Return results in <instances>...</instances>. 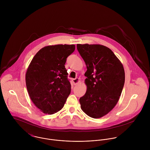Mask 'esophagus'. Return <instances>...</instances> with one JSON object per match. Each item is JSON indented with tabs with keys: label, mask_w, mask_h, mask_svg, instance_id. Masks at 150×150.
<instances>
[{
	"label": "esophagus",
	"mask_w": 150,
	"mask_h": 150,
	"mask_svg": "<svg viewBox=\"0 0 150 150\" xmlns=\"http://www.w3.org/2000/svg\"><path fill=\"white\" fill-rule=\"evenodd\" d=\"M72 81H73V83H74V86H76V85H77V84L79 83V78L73 79L72 80Z\"/></svg>",
	"instance_id": "esophagus-1"
}]
</instances>
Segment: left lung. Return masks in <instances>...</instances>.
Returning <instances> with one entry per match:
<instances>
[{
	"label": "left lung",
	"instance_id": "1",
	"mask_svg": "<svg viewBox=\"0 0 150 150\" xmlns=\"http://www.w3.org/2000/svg\"><path fill=\"white\" fill-rule=\"evenodd\" d=\"M87 70L86 94L80 99L82 110L93 118L108 114L119 100L125 83L123 65L114 52L100 44H77Z\"/></svg>",
	"mask_w": 150,
	"mask_h": 150
}]
</instances>
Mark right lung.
I'll return each mask as SVG.
<instances>
[{"label": "right lung", "mask_w": 150, "mask_h": 150, "mask_svg": "<svg viewBox=\"0 0 150 150\" xmlns=\"http://www.w3.org/2000/svg\"><path fill=\"white\" fill-rule=\"evenodd\" d=\"M75 50L74 44L48 45L40 50L29 65L25 81L34 105L45 114L61 110L70 93L64 64Z\"/></svg>", "instance_id": "1"}]
</instances>
